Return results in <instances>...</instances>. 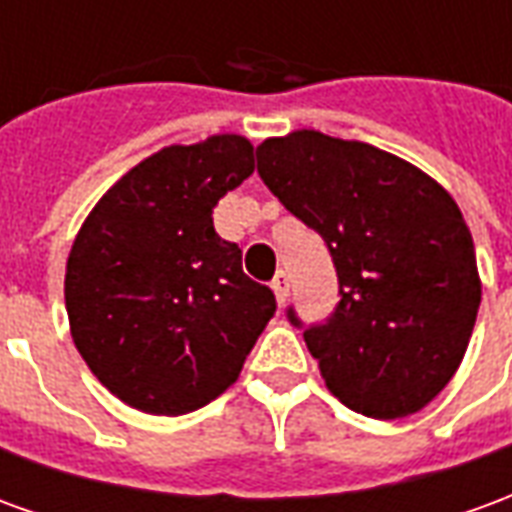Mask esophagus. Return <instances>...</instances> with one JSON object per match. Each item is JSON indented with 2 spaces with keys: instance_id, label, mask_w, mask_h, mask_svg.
Listing matches in <instances>:
<instances>
[{
  "instance_id": "esophagus-1",
  "label": "esophagus",
  "mask_w": 512,
  "mask_h": 512,
  "mask_svg": "<svg viewBox=\"0 0 512 512\" xmlns=\"http://www.w3.org/2000/svg\"><path fill=\"white\" fill-rule=\"evenodd\" d=\"M271 290H274V296H277L279 304H285V299H288V290H290V279L285 271H277V277L271 279Z\"/></svg>"
}]
</instances>
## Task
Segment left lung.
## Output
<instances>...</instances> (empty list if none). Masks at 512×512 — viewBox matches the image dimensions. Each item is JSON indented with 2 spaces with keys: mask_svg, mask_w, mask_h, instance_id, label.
I'll list each match as a JSON object with an SVG mask.
<instances>
[{
  "mask_svg": "<svg viewBox=\"0 0 512 512\" xmlns=\"http://www.w3.org/2000/svg\"><path fill=\"white\" fill-rule=\"evenodd\" d=\"M257 172L332 252L340 304L304 332L329 392L365 417L417 414L461 367L483 296L450 191L386 150L312 128L257 145Z\"/></svg>",
  "mask_w": 512,
  "mask_h": 512,
  "instance_id": "obj_1",
  "label": "left lung"
}]
</instances>
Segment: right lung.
Returning a JSON list of instances; mask_svg holds the SVG:
<instances>
[{"mask_svg":"<svg viewBox=\"0 0 512 512\" xmlns=\"http://www.w3.org/2000/svg\"><path fill=\"white\" fill-rule=\"evenodd\" d=\"M255 172L246 136L169 145L98 200L65 266L73 345L126 406L178 417L222 395L277 301L213 230V208Z\"/></svg>","mask_w":512,"mask_h":512,"instance_id":"obj_1","label":"right lung"}]
</instances>
